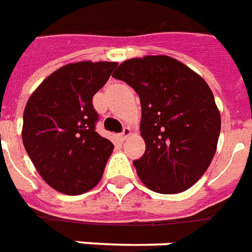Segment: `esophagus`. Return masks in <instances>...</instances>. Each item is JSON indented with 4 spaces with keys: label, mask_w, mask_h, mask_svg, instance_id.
Returning <instances> with one entry per match:
<instances>
[{
    "label": "esophagus",
    "mask_w": 252,
    "mask_h": 252,
    "mask_svg": "<svg viewBox=\"0 0 252 252\" xmlns=\"http://www.w3.org/2000/svg\"><path fill=\"white\" fill-rule=\"evenodd\" d=\"M131 135H132V129L131 128H128V126H126V128L123 129V132L120 133V140L123 141L126 140V139H128Z\"/></svg>",
    "instance_id": "obj_1"
}]
</instances>
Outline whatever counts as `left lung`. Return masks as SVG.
I'll use <instances>...</instances> for the list:
<instances>
[{"label":"left lung","instance_id":"1","mask_svg":"<svg viewBox=\"0 0 252 252\" xmlns=\"http://www.w3.org/2000/svg\"><path fill=\"white\" fill-rule=\"evenodd\" d=\"M112 76L140 97L145 152L133 165L141 182L165 195L192 187L211 164L220 133L208 84L169 56L126 60Z\"/></svg>","mask_w":252,"mask_h":252}]
</instances>
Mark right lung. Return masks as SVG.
<instances>
[{
  "mask_svg": "<svg viewBox=\"0 0 252 252\" xmlns=\"http://www.w3.org/2000/svg\"><path fill=\"white\" fill-rule=\"evenodd\" d=\"M116 66L109 61L64 65L28 100L22 143L41 178L59 192L80 195L101 179L113 144L96 132L92 98Z\"/></svg>",
  "mask_w": 252,
  "mask_h": 252,
  "instance_id": "obj_1",
  "label": "right lung"
}]
</instances>
